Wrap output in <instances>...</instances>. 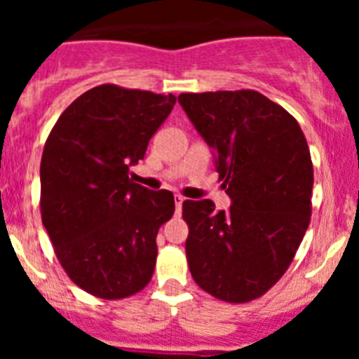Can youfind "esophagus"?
<instances>
[{
	"label": "esophagus",
	"instance_id": "1",
	"mask_svg": "<svg viewBox=\"0 0 359 359\" xmlns=\"http://www.w3.org/2000/svg\"><path fill=\"white\" fill-rule=\"evenodd\" d=\"M183 201H185V198L183 196H174V205H176V214H180L183 208Z\"/></svg>",
	"mask_w": 359,
	"mask_h": 359
}]
</instances>
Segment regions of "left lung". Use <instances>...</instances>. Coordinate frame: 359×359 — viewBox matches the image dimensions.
I'll return each instance as SVG.
<instances>
[{
  "label": "left lung",
  "mask_w": 359,
  "mask_h": 359,
  "mask_svg": "<svg viewBox=\"0 0 359 359\" xmlns=\"http://www.w3.org/2000/svg\"><path fill=\"white\" fill-rule=\"evenodd\" d=\"M183 111L214 151L231 205L183 203L187 261L196 284L231 304L264 294L286 273L311 217L313 163L284 107L253 90L182 93Z\"/></svg>",
  "instance_id": "left-lung-1"
}]
</instances>
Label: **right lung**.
Returning <instances> with one entry per match:
<instances>
[{"label": "right lung", "mask_w": 359, "mask_h": 359, "mask_svg": "<svg viewBox=\"0 0 359 359\" xmlns=\"http://www.w3.org/2000/svg\"><path fill=\"white\" fill-rule=\"evenodd\" d=\"M174 104V95L97 86L66 107L44 144L43 224L68 277L95 297H131L154 273L174 196L135 183L129 167Z\"/></svg>", "instance_id": "obj_1"}]
</instances>
